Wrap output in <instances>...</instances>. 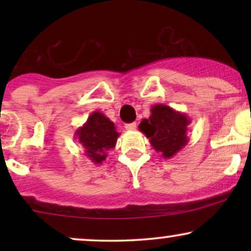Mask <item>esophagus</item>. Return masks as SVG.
I'll list each match as a JSON object with an SVG mask.
<instances>
[{
    "instance_id": "esophagus-1",
    "label": "esophagus",
    "mask_w": 251,
    "mask_h": 251,
    "mask_svg": "<svg viewBox=\"0 0 251 251\" xmlns=\"http://www.w3.org/2000/svg\"><path fill=\"white\" fill-rule=\"evenodd\" d=\"M135 127H137V124H135V123L126 124V125H125V128L128 129V131H134Z\"/></svg>"
}]
</instances>
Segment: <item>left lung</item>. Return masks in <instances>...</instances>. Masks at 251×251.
I'll return each instance as SVG.
<instances>
[{
    "label": "left lung",
    "instance_id": "1",
    "mask_svg": "<svg viewBox=\"0 0 251 251\" xmlns=\"http://www.w3.org/2000/svg\"><path fill=\"white\" fill-rule=\"evenodd\" d=\"M191 123L186 114L157 103L151 107V116L139 124L140 132L149 138L155 152L170 159L180 151L189 142L188 126Z\"/></svg>",
    "mask_w": 251,
    "mask_h": 251
}]
</instances>
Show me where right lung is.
<instances>
[{"instance_id":"add662e5","label":"right lung","mask_w":251,"mask_h":251,"mask_svg":"<svg viewBox=\"0 0 251 251\" xmlns=\"http://www.w3.org/2000/svg\"><path fill=\"white\" fill-rule=\"evenodd\" d=\"M114 123L101 112H93L81 127L75 132V139L85 149L86 157L94 164H102L107 157V151L116 148L120 133L117 132Z\"/></svg>"}]
</instances>
